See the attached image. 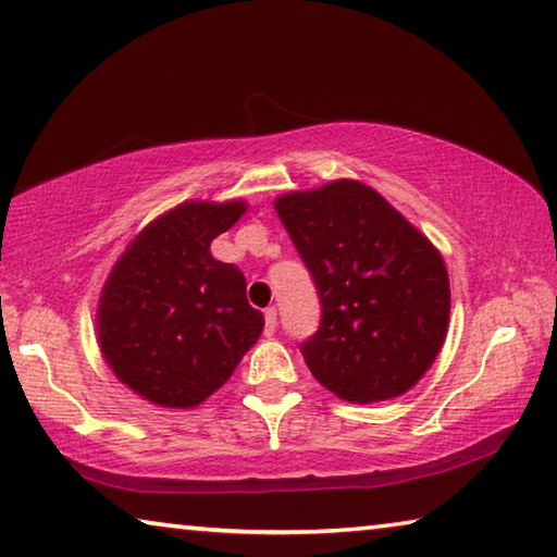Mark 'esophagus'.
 Returning <instances> with one entry per match:
<instances>
[{
	"label": "esophagus",
	"mask_w": 557,
	"mask_h": 557,
	"mask_svg": "<svg viewBox=\"0 0 557 557\" xmlns=\"http://www.w3.org/2000/svg\"><path fill=\"white\" fill-rule=\"evenodd\" d=\"M275 329H277V309L268 307L265 309V334L272 336V334H275Z\"/></svg>",
	"instance_id": "34e87169"
}]
</instances>
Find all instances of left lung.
<instances>
[{
    "mask_svg": "<svg viewBox=\"0 0 557 557\" xmlns=\"http://www.w3.org/2000/svg\"><path fill=\"white\" fill-rule=\"evenodd\" d=\"M275 211L322 299V326L301 344L307 369L348 403L408 393L447 338L451 295L442 252L356 178L282 194Z\"/></svg>",
    "mask_w": 557,
    "mask_h": 557,
    "instance_id": "left-lung-1",
    "label": "left lung"
}]
</instances>
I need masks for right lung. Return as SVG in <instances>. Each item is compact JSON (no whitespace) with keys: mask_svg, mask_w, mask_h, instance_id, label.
I'll use <instances>...</instances> for the list:
<instances>
[{"mask_svg":"<svg viewBox=\"0 0 557 557\" xmlns=\"http://www.w3.org/2000/svg\"><path fill=\"white\" fill-rule=\"evenodd\" d=\"M248 201L188 199L127 243L100 289L96 336L108 369L147 403L191 410L231 379L262 334L243 272L211 256Z\"/></svg>","mask_w":557,"mask_h":557,"instance_id":"add662e5","label":"right lung"}]
</instances>
